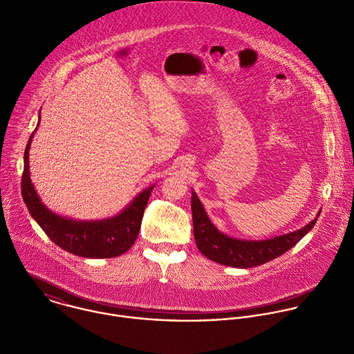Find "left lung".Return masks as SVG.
Segmentation results:
<instances>
[{"label":"left lung","mask_w":354,"mask_h":354,"mask_svg":"<svg viewBox=\"0 0 354 354\" xmlns=\"http://www.w3.org/2000/svg\"><path fill=\"white\" fill-rule=\"evenodd\" d=\"M192 212L194 239L201 254L221 265L240 269L259 266L283 255L294 245H297L299 240L313 229L319 218L317 216L301 230L292 232L290 234L263 241H244L230 239L218 232L207 216L204 207L196 193L192 196Z\"/></svg>","instance_id":"1"}]
</instances>
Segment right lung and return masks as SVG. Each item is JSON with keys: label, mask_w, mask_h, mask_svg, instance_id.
I'll return each instance as SVG.
<instances>
[{"label": "right lung", "mask_w": 354, "mask_h": 354, "mask_svg": "<svg viewBox=\"0 0 354 354\" xmlns=\"http://www.w3.org/2000/svg\"><path fill=\"white\" fill-rule=\"evenodd\" d=\"M30 136L24 150V168L21 174V196L30 215L45 234L64 251L82 258H115L127 252L135 243L145 208L153 186L142 192L129 207L117 216L99 222H77L50 212L37 196L28 172Z\"/></svg>", "instance_id": "right-lung-1"}]
</instances>
